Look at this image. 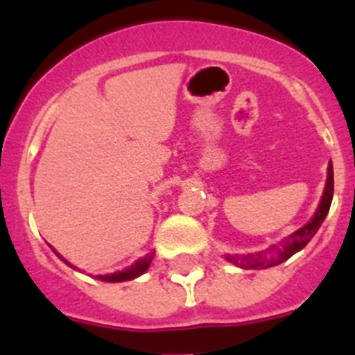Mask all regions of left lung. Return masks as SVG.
<instances>
[{
    "label": "left lung",
    "mask_w": 355,
    "mask_h": 355,
    "mask_svg": "<svg viewBox=\"0 0 355 355\" xmlns=\"http://www.w3.org/2000/svg\"><path fill=\"white\" fill-rule=\"evenodd\" d=\"M332 193H334V174H332V163H329L327 184H325L324 196H322L320 206L311 222H307L304 227H300L299 231H295L293 234H290L281 245H272L270 249L263 250V252L247 254V256H227V261L234 263L240 268H247V270L249 268L258 270V268H268V266L279 265V263L290 259L295 252H299L300 249H304L307 245V241L315 236L316 231L322 225V222L325 220L329 208H331Z\"/></svg>",
    "instance_id": "obj_1"
}]
</instances>
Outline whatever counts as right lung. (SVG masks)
I'll return each instance as SVG.
<instances>
[{
  "mask_svg": "<svg viewBox=\"0 0 355 355\" xmlns=\"http://www.w3.org/2000/svg\"><path fill=\"white\" fill-rule=\"evenodd\" d=\"M56 254H58V252H56ZM153 256H155V254H147L146 258L139 259V261L135 263V265H131L130 268H126V270L115 272V274H108V275H99V279H101V281H106V283H121V281H130V279L139 277V275H142L144 272L149 268L150 261H153ZM58 258H60L62 261L65 263V265L72 266L71 263L65 261V259L62 258L60 254H58ZM72 268H74V266H72Z\"/></svg>",
  "mask_w": 355,
  "mask_h": 355,
  "instance_id": "obj_1",
  "label": "right lung"
}]
</instances>
